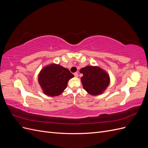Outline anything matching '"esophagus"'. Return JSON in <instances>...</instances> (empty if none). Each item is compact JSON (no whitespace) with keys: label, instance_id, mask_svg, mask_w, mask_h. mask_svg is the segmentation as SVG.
I'll return each mask as SVG.
<instances>
[{"label":"esophagus","instance_id":"esophagus-1","mask_svg":"<svg viewBox=\"0 0 148 148\" xmlns=\"http://www.w3.org/2000/svg\"><path fill=\"white\" fill-rule=\"evenodd\" d=\"M74 75H75V77H78V73L77 72H75V73H74Z\"/></svg>","mask_w":148,"mask_h":148}]
</instances>
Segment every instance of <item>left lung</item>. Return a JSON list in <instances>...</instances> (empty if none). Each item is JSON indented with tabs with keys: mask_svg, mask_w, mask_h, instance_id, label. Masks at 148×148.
Listing matches in <instances>:
<instances>
[{
	"mask_svg": "<svg viewBox=\"0 0 148 148\" xmlns=\"http://www.w3.org/2000/svg\"><path fill=\"white\" fill-rule=\"evenodd\" d=\"M83 76L81 81L84 89L91 95H99L108 86L110 78L108 74L97 66H87L80 70Z\"/></svg>",
	"mask_w": 148,
	"mask_h": 148,
	"instance_id": "8db88e82",
	"label": "left lung"
}]
</instances>
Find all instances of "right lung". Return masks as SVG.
<instances>
[{
  "label": "right lung",
  "instance_id": "add662e5",
  "mask_svg": "<svg viewBox=\"0 0 148 148\" xmlns=\"http://www.w3.org/2000/svg\"><path fill=\"white\" fill-rule=\"evenodd\" d=\"M74 75L69 69L57 64L44 67L40 72L39 83L47 96H59L66 89L69 80Z\"/></svg>",
  "mask_w": 148,
  "mask_h": 148
}]
</instances>
